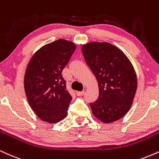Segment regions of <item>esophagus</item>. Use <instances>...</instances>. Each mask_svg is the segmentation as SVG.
<instances>
[{
	"label": "esophagus",
	"instance_id": "34e87169",
	"mask_svg": "<svg viewBox=\"0 0 159 159\" xmlns=\"http://www.w3.org/2000/svg\"><path fill=\"white\" fill-rule=\"evenodd\" d=\"M85 91H81V92H77L76 93V94H77L78 96H81V95H83L84 94Z\"/></svg>",
	"mask_w": 159,
	"mask_h": 159
}]
</instances>
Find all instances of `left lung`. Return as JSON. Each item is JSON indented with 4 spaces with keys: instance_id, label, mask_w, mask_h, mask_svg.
<instances>
[{
    "instance_id": "left-lung-1",
    "label": "left lung",
    "mask_w": 159,
    "mask_h": 159,
    "mask_svg": "<svg viewBox=\"0 0 159 159\" xmlns=\"http://www.w3.org/2000/svg\"><path fill=\"white\" fill-rule=\"evenodd\" d=\"M81 50L98 83V98L89 104L93 115L104 123L117 121L129 111L136 92L133 65L119 49L109 43H89L82 46Z\"/></svg>"
}]
</instances>
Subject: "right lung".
<instances>
[{"label": "right lung", "instance_id": "obj_1", "mask_svg": "<svg viewBox=\"0 0 159 159\" xmlns=\"http://www.w3.org/2000/svg\"><path fill=\"white\" fill-rule=\"evenodd\" d=\"M75 49L72 42L58 39L41 47L29 63L25 92L30 107L43 121L57 123L67 115L72 97L66 89L62 70Z\"/></svg>", "mask_w": 159, "mask_h": 159}]
</instances>
